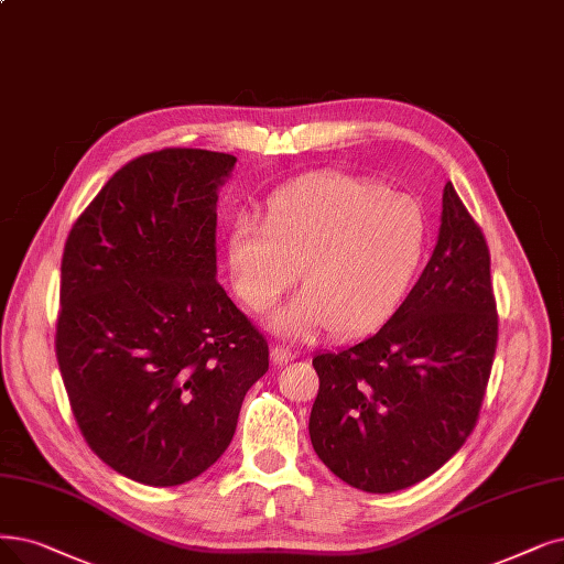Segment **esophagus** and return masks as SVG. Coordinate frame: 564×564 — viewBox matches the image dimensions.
<instances>
[{"label": "esophagus", "mask_w": 564, "mask_h": 564, "mask_svg": "<svg viewBox=\"0 0 564 564\" xmlns=\"http://www.w3.org/2000/svg\"><path fill=\"white\" fill-rule=\"evenodd\" d=\"M270 358H273L275 366H284V364H291V360L296 358V351H291L284 345H275L273 349H270Z\"/></svg>", "instance_id": "obj_1"}]
</instances>
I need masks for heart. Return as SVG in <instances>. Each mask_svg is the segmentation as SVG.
<instances>
[{"label": "heart", "mask_w": 564, "mask_h": 564, "mask_svg": "<svg viewBox=\"0 0 564 564\" xmlns=\"http://www.w3.org/2000/svg\"><path fill=\"white\" fill-rule=\"evenodd\" d=\"M425 217L410 196L349 173L314 175L273 198L265 224L238 219L227 259L238 299L268 312L294 286L303 294L273 317L284 337L360 335L384 322L414 278Z\"/></svg>", "instance_id": "heart-1"}]
</instances>
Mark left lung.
<instances>
[{
	"instance_id": "1",
	"label": "left lung",
	"mask_w": 564,
	"mask_h": 564,
	"mask_svg": "<svg viewBox=\"0 0 564 564\" xmlns=\"http://www.w3.org/2000/svg\"><path fill=\"white\" fill-rule=\"evenodd\" d=\"M495 347L488 245L446 183L433 257L393 317L358 345L312 358L314 452L366 492L431 477L475 431Z\"/></svg>"
}]
</instances>
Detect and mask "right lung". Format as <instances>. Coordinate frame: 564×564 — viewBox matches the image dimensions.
<instances>
[{"label": "right lung", "instance_id": "add662e5", "mask_svg": "<svg viewBox=\"0 0 564 564\" xmlns=\"http://www.w3.org/2000/svg\"><path fill=\"white\" fill-rule=\"evenodd\" d=\"M234 154L166 148L124 164L62 254L55 354L89 448L180 486L234 440L268 343L217 282V189Z\"/></svg>", "mask_w": 564, "mask_h": 564}]
</instances>
